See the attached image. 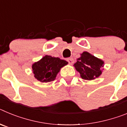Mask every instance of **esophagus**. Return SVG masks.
Returning <instances> with one entry per match:
<instances>
[{
    "label": "esophagus",
    "mask_w": 127,
    "mask_h": 127,
    "mask_svg": "<svg viewBox=\"0 0 127 127\" xmlns=\"http://www.w3.org/2000/svg\"><path fill=\"white\" fill-rule=\"evenodd\" d=\"M67 62H69V64L72 65L74 63V59H73V58H69V59H67Z\"/></svg>",
    "instance_id": "34e87169"
}]
</instances>
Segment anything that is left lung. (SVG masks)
<instances>
[{"label": "left lung", "mask_w": 127, "mask_h": 127, "mask_svg": "<svg viewBox=\"0 0 127 127\" xmlns=\"http://www.w3.org/2000/svg\"><path fill=\"white\" fill-rule=\"evenodd\" d=\"M104 64L102 60L84 51L81 54V57L77 58L74 66L79 72L82 79L93 80L101 75V69L104 67Z\"/></svg>", "instance_id": "left-lung-1"}]
</instances>
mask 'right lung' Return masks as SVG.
Listing matches in <instances>:
<instances>
[{"label":"right lung","instance_id":"add662e5","mask_svg":"<svg viewBox=\"0 0 127 127\" xmlns=\"http://www.w3.org/2000/svg\"><path fill=\"white\" fill-rule=\"evenodd\" d=\"M68 62L58 57L46 55L32 66L34 77L42 83L51 82L55 79L60 69Z\"/></svg>","mask_w":127,"mask_h":127}]
</instances>
